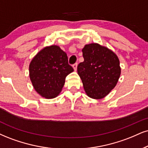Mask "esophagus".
<instances>
[{
    "label": "esophagus",
    "mask_w": 148,
    "mask_h": 148,
    "mask_svg": "<svg viewBox=\"0 0 148 148\" xmlns=\"http://www.w3.org/2000/svg\"><path fill=\"white\" fill-rule=\"evenodd\" d=\"M77 63L74 64L73 65V69H74L75 71L77 70Z\"/></svg>",
    "instance_id": "34e87169"
}]
</instances>
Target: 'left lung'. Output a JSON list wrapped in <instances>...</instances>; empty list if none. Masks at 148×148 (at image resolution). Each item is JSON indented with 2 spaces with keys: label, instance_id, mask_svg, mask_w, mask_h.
Here are the masks:
<instances>
[{
  "label": "left lung",
  "instance_id": "obj_1",
  "mask_svg": "<svg viewBox=\"0 0 148 148\" xmlns=\"http://www.w3.org/2000/svg\"><path fill=\"white\" fill-rule=\"evenodd\" d=\"M84 60L77 66V73L89 97L100 99L115 87L121 75L119 60L112 51L97 43L86 45Z\"/></svg>",
  "mask_w": 148,
  "mask_h": 148
}]
</instances>
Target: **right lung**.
<instances>
[{"label":"right lung","instance_id":"add662e5","mask_svg":"<svg viewBox=\"0 0 148 148\" xmlns=\"http://www.w3.org/2000/svg\"><path fill=\"white\" fill-rule=\"evenodd\" d=\"M73 71L66 53L57 45L43 48L29 64V77L33 86L46 99L58 96L64 85L66 77Z\"/></svg>","mask_w":148,"mask_h":148}]
</instances>
